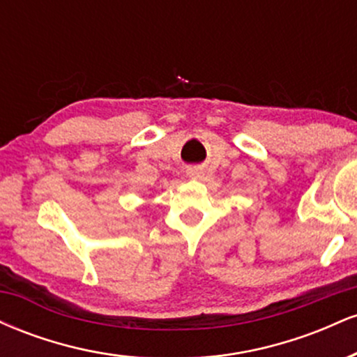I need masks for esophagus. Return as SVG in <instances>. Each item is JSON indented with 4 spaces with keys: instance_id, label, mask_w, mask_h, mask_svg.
Masks as SVG:
<instances>
[{
    "instance_id": "obj_1",
    "label": "esophagus",
    "mask_w": 357,
    "mask_h": 357,
    "mask_svg": "<svg viewBox=\"0 0 357 357\" xmlns=\"http://www.w3.org/2000/svg\"><path fill=\"white\" fill-rule=\"evenodd\" d=\"M203 174L204 173L202 167H190V169H188V176H190L191 179H202Z\"/></svg>"
}]
</instances>
